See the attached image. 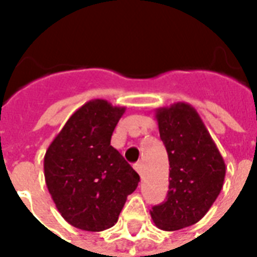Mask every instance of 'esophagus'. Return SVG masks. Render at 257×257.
Segmentation results:
<instances>
[{
	"label": "esophagus",
	"instance_id": "1",
	"mask_svg": "<svg viewBox=\"0 0 257 257\" xmlns=\"http://www.w3.org/2000/svg\"><path fill=\"white\" fill-rule=\"evenodd\" d=\"M134 168H135V171L139 173L140 176L143 175V164H142V162H136V164L134 165Z\"/></svg>",
	"mask_w": 257,
	"mask_h": 257
}]
</instances>
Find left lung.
I'll return each instance as SVG.
<instances>
[{"mask_svg": "<svg viewBox=\"0 0 257 257\" xmlns=\"http://www.w3.org/2000/svg\"><path fill=\"white\" fill-rule=\"evenodd\" d=\"M160 138L169 160L167 199L150 210L156 226L176 231L195 224L220 194L226 164L199 114L189 103L156 110Z\"/></svg>", "mask_w": 257, "mask_h": 257, "instance_id": "1", "label": "left lung"}]
</instances>
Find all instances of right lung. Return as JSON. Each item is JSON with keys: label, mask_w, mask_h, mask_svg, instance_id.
<instances>
[{"label": "right lung", "mask_w": 257, "mask_h": 257, "mask_svg": "<svg viewBox=\"0 0 257 257\" xmlns=\"http://www.w3.org/2000/svg\"><path fill=\"white\" fill-rule=\"evenodd\" d=\"M125 107L103 99L85 103L68 118L44 157L45 182L71 226L103 231L118 220L140 178L111 145Z\"/></svg>", "instance_id": "right-lung-1"}]
</instances>
